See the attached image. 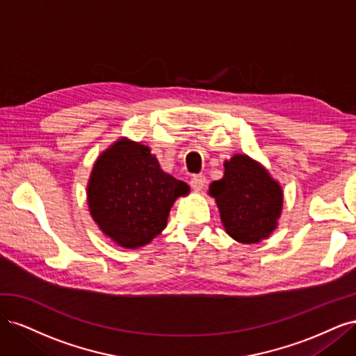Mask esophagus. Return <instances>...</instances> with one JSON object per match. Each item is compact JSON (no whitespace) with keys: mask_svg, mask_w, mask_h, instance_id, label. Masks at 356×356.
Listing matches in <instances>:
<instances>
[{"mask_svg":"<svg viewBox=\"0 0 356 356\" xmlns=\"http://www.w3.org/2000/svg\"><path fill=\"white\" fill-rule=\"evenodd\" d=\"M204 182H207V178H204V175H193L190 178V186L193 190L196 191H200L204 186Z\"/></svg>","mask_w":356,"mask_h":356,"instance_id":"34e87169","label":"esophagus"}]
</instances>
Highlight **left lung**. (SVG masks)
<instances>
[{"label": "left lung", "mask_w": 356, "mask_h": 356, "mask_svg": "<svg viewBox=\"0 0 356 356\" xmlns=\"http://www.w3.org/2000/svg\"><path fill=\"white\" fill-rule=\"evenodd\" d=\"M224 177L209 186L221 221L234 241L257 243L268 238L282 211V188L268 172L243 154L224 163Z\"/></svg>", "instance_id": "8db88e82"}]
</instances>
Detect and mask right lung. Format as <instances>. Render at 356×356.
I'll list each match as a JSON object with an SVG mask.
<instances>
[{"label":"right lung","mask_w":356,"mask_h":356,"mask_svg":"<svg viewBox=\"0 0 356 356\" xmlns=\"http://www.w3.org/2000/svg\"><path fill=\"white\" fill-rule=\"evenodd\" d=\"M188 190L160 169L148 147L120 139L96 160L88 200L106 236L123 248H138L166 227L170 207Z\"/></svg>","instance_id":"right-lung-1"}]
</instances>
